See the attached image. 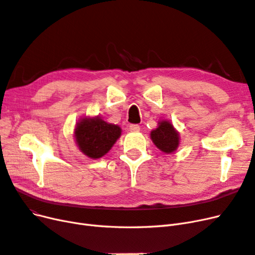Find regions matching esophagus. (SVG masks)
<instances>
[{"mask_svg": "<svg viewBox=\"0 0 255 255\" xmlns=\"http://www.w3.org/2000/svg\"><path fill=\"white\" fill-rule=\"evenodd\" d=\"M129 130L131 131V132H138V131H139V126L135 125V124L130 125L129 126Z\"/></svg>", "mask_w": 255, "mask_h": 255, "instance_id": "obj_1", "label": "esophagus"}]
</instances>
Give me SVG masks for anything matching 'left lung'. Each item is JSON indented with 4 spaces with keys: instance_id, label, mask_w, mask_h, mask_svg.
I'll return each mask as SVG.
<instances>
[{
    "instance_id": "1",
    "label": "left lung",
    "mask_w": 255,
    "mask_h": 255,
    "mask_svg": "<svg viewBox=\"0 0 255 255\" xmlns=\"http://www.w3.org/2000/svg\"><path fill=\"white\" fill-rule=\"evenodd\" d=\"M150 137L153 144L165 153H171L177 150L180 142L178 131L168 121H160L158 127L150 132Z\"/></svg>"
}]
</instances>
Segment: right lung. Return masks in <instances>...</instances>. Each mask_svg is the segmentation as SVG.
Instances as JSON below:
<instances>
[{
    "label": "right lung",
    "instance_id": "right-lung-1",
    "mask_svg": "<svg viewBox=\"0 0 255 255\" xmlns=\"http://www.w3.org/2000/svg\"><path fill=\"white\" fill-rule=\"evenodd\" d=\"M122 134V129L102 118H84L75 127L74 136L78 148L87 157L100 159L108 152Z\"/></svg>",
    "mask_w": 255,
    "mask_h": 255
}]
</instances>
